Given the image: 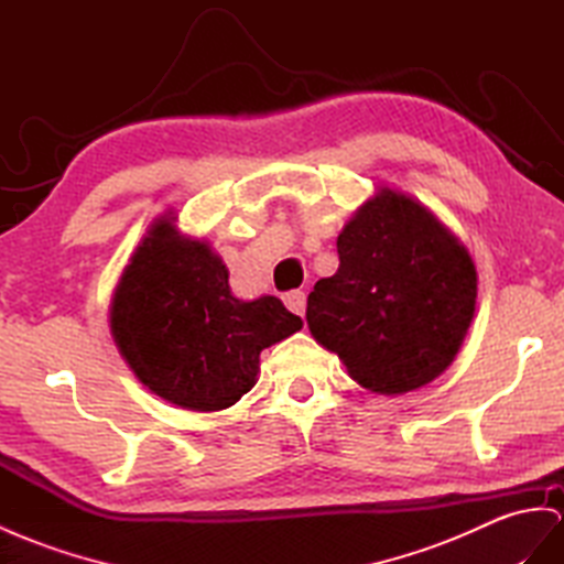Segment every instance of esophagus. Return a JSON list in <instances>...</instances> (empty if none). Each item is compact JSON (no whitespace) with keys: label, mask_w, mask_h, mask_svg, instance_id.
Masks as SVG:
<instances>
[{"label":"esophagus","mask_w":564,"mask_h":564,"mask_svg":"<svg viewBox=\"0 0 564 564\" xmlns=\"http://www.w3.org/2000/svg\"><path fill=\"white\" fill-rule=\"evenodd\" d=\"M283 305L291 310L293 314H300V316H305V307H307V295H305V291H291V293H285L283 295Z\"/></svg>","instance_id":"esophagus-1"}]
</instances>
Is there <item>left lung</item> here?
Masks as SVG:
<instances>
[{
	"label": "left lung",
	"mask_w": 564,
	"mask_h": 564,
	"mask_svg": "<svg viewBox=\"0 0 564 564\" xmlns=\"http://www.w3.org/2000/svg\"><path fill=\"white\" fill-rule=\"evenodd\" d=\"M338 259L307 297V324L350 377L400 395L445 371L471 324L476 269L436 216L381 191L343 228Z\"/></svg>",
	"instance_id": "obj_1"
}]
</instances>
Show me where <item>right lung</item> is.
Segmentation results:
<instances>
[{"label":"right lung","instance_id":"add662e5","mask_svg":"<svg viewBox=\"0 0 564 564\" xmlns=\"http://www.w3.org/2000/svg\"><path fill=\"white\" fill-rule=\"evenodd\" d=\"M302 328L273 295H230L228 269L205 242L159 221L126 267L111 330L152 393L199 412L226 410L250 391L259 352Z\"/></svg>","mask_w":564,"mask_h":564}]
</instances>
